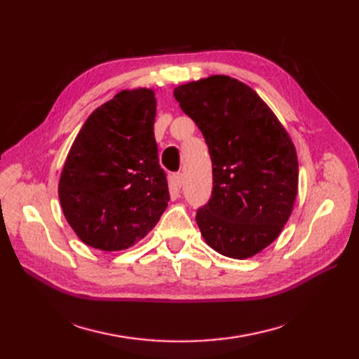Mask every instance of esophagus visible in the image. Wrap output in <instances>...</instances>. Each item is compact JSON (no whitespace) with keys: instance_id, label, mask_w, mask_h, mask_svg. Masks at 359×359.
<instances>
[{"instance_id":"1","label":"esophagus","mask_w":359,"mask_h":359,"mask_svg":"<svg viewBox=\"0 0 359 359\" xmlns=\"http://www.w3.org/2000/svg\"><path fill=\"white\" fill-rule=\"evenodd\" d=\"M172 186L175 187L177 190L182 186V173L178 172V173H175V175L172 177Z\"/></svg>"}]
</instances>
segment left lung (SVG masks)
<instances>
[{"mask_svg": "<svg viewBox=\"0 0 359 359\" xmlns=\"http://www.w3.org/2000/svg\"><path fill=\"white\" fill-rule=\"evenodd\" d=\"M202 132L212 161V196L198 211L205 243L248 259L276 241L298 194V157L285 126L257 93L226 74L173 88Z\"/></svg>", "mask_w": 359, "mask_h": 359, "instance_id": "8db88e82", "label": "left lung"}]
</instances>
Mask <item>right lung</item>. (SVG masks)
I'll use <instances>...</instances> for the list:
<instances>
[{
  "instance_id": "right-lung-1",
  "label": "right lung",
  "mask_w": 359,
  "mask_h": 359,
  "mask_svg": "<svg viewBox=\"0 0 359 359\" xmlns=\"http://www.w3.org/2000/svg\"><path fill=\"white\" fill-rule=\"evenodd\" d=\"M153 88L121 90L86 118L64 161L60 203L79 240L103 252L135 245L169 202L158 165Z\"/></svg>"
}]
</instances>
